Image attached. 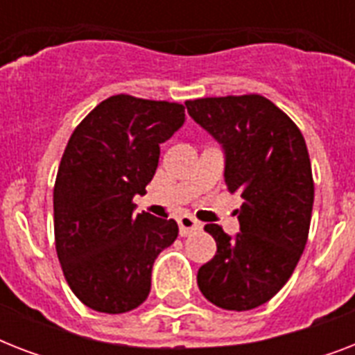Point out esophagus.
I'll use <instances>...</instances> for the list:
<instances>
[{
  "label": "esophagus",
  "instance_id": "1",
  "mask_svg": "<svg viewBox=\"0 0 355 355\" xmlns=\"http://www.w3.org/2000/svg\"><path fill=\"white\" fill-rule=\"evenodd\" d=\"M178 228H180V236H191V234L199 232L200 228H202V225H200L197 219H193L191 216H182L178 217Z\"/></svg>",
  "mask_w": 355,
  "mask_h": 355
}]
</instances>
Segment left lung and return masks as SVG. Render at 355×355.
<instances>
[{"label":"left lung","mask_w":355,"mask_h":355,"mask_svg":"<svg viewBox=\"0 0 355 355\" xmlns=\"http://www.w3.org/2000/svg\"><path fill=\"white\" fill-rule=\"evenodd\" d=\"M186 108L221 144L227 188L243 199L236 236L205 227L217 252L197 284L217 308H258L286 286L308 241L315 195L308 147L289 116L256 94L205 97Z\"/></svg>","instance_id":"obj_1"}]
</instances>
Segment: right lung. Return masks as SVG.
<instances>
[{
	"mask_svg": "<svg viewBox=\"0 0 355 355\" xmlns=\"http://www.w3.org/2000/svg\"><path fill=\"white\" fill-rule=\"evenodd\" d=\"M186 121L178 103L112 96L75 128L58 166L53 210L55 245L75 297L101 313H125L145 302L158 254L178 225L134 216L160 158V144Z\"/></svg>",
	"mask_w": 355,
	"mask_h": 355,
	"instance_id": "obj_1",
	"label": "right lung"
}]
</instances>
